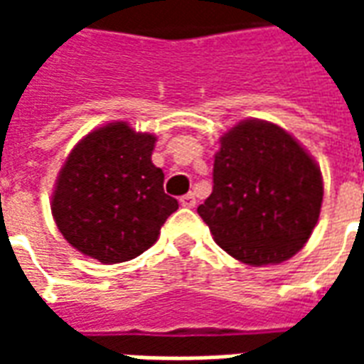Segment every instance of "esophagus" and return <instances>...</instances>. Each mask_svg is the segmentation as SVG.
Listing matches in <instances>:
<instances>
[{
	"instance_id": "34e87169",
	"label": "esophagus",
	"mask_w": 364,
	"mask_h": 364,
	"mask_svg": "<svg viewBox=\"0 0 364 364\" xmlns=\"http://www.w3.org/2000/svg\"><path fill=\"white\" fill-rule=\"evenodd\" d=\"M179 203H181V206H187V208H193L195 206V195L193 193H187V195H183L181 198H179Z\"/></svg>"
}]
</instances>
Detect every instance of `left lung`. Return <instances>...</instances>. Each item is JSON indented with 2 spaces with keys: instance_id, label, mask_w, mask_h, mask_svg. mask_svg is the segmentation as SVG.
I'll return each instance as SVG.
<instances>
[{
  "instance_id": "obj_1",
  "label": "left lung",
  "mask_w": 364,
  "mask_h": 364,
  "mask_svg": "<svg viewBox=\"0 0 364 364\" xmlns=\"http://www.w3.org/2000/svg\"><path fill=\"white\" fill-rule=\"evenodd\" d=\"M213 183L197 213L216 244L247 265L290 259L320 218V167L273 122L244 120L222 136Z\"/></svg>"
}]
</instances>
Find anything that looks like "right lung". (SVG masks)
<instances>
[{
    "label": "right lung",
    "mask_w": 364,
    "mask_h": 364,
    "mask_svg": "<svg viewBox=\"0 0 364 364\" xmlns=\"http://www.w3.org/2000/svg\"><path fill=\"white\" fill-rule=\"evenodd\" d=\"M156 136L111 122L68 156L52 195V216L68 244L101 263L134 259L159 236L179 203L151 164Z\"/></svg>",
    "instance_id": "add662e5"
}]
</instances>
